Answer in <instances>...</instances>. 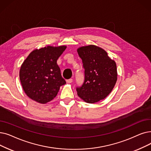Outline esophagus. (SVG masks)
I'll return each instance as SVG.
<instances>
[{
	"mask_svg": "<svg viewBox=\"0 0 151 151\" xmlns=\"http://www.w3.org/2000/svg\"><path fill=\"white\" fill-rule=\"evenodd\" d=\"M72 82H73V80H72V79H68V80H67V83H68V84L71 83Z\"/></svg>",
	"mask_w": 151,
	"mask_h": 151,
	"instance_id": "1",
	"label": "esophagus"
}]
</instances>
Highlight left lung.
Returning <instances> with one entry per match:
<instances>
[{
	"mask_svg": "<svg viewBox=\"0 0 151 151\" xmlns=\"http://www.w3.org/2000/svg\"><path fill=\"white\" fill-rule=\"evenodd\" d=\"M77 52L84 69V82L81 86L76 87L78 96L90 104L105 99L117 80L115 61L104 49L94 45L81 47Z\"/></svg>",
	"mask_w": 151,
	"mask_h": 151,
	"instance_id": "left-lung-1",
	"label": "left lung"
}]
</instances>
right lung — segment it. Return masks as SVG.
I'll list each match as a JSON object with an SVG mask.
<instances>
[{
    "mask_svg": "<svg viewBox=\"0 0 151 151\" xmlns=\"http://www.w3.org/2000/svg\"><path fill=\"white\" fill-rule=\"evenodd\" d=\"M66 47L47 46L36 49L26 58L19 71V79L30 99L41 104L47 103L66 83L57 63Z\"/></svg>",
    "mask_w": 151,
    "mask_h": 151,
    "instance_id": "obj_1",
    "label": "right lung"
}]
</instances>
